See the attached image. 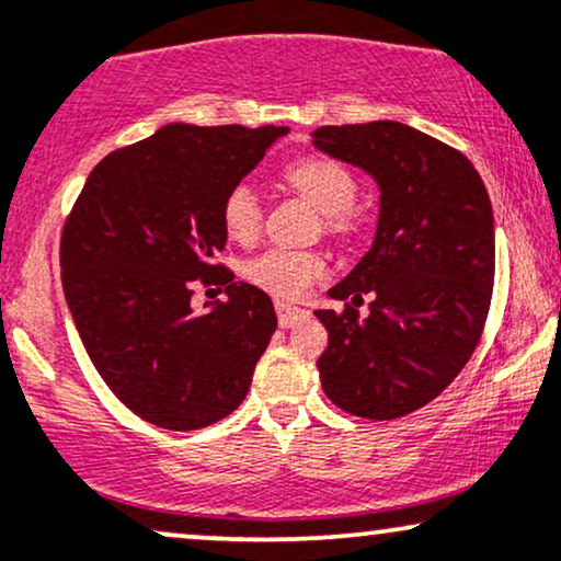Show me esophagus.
I'll return each mask as SVG.
<instances>
[{
	"mask_svg": "<svg viewBox=\"0 0 561 561\" xmlns=\"http://www.w3.org/2000/svg\"><path fill=\"white\" fill-rule=\"evenodd\" d=\"M276 319H279V327L282 329H289L295 327L300 319H306V310L298 308V306H289V302H276Z\"/></svg>",
	"mask_w": 561,
	"mask_h": 561,
	"instance_id": "obj_1",
	"label": "esophagus"
}]
</instances>
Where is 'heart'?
<instances>
[{
	"mask_svg": "<svg viewBox=\"0 0 561 561\" xmlns=\"http://www.w3.org/2000/svg\"><path fill=\"white\" fill-rule=\"evenodd\" d=\"M285 182L321 208L323 229L332 238L350 240L360 232L363 216L355 208L360 180L345 161L334 157H306L285 167ZM221 225L234 242L251 245L263 227V201L248 180L234 182L221 198ZM327 274V259L319 251L268 248L245 263V279L276 298H300L316 279Z\"/></svg>",
	"mask_w": 561,
	"mask_h": 561,
	"instance_id": "heart-1",
	"label": "heart"
}]
</instances>
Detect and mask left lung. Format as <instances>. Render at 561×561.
Masks as SVG:
<instances>
[{"mask_svg":"<svg viewBox=\"0 0 561 561\" xmlns=\"http://www.w3.org/2000/svg\"><path fill=\"white\" fill-rule=\"evenodd\" d=\"M313 144L381 187L374 245L332 289L353 302L316 310L329 332L321 387L350 415L394 421L442 394L481 342L496 266L489 193L465 153L391 119L319 127Z\"/></svg>","mask_w":561,"mask_h":561,"instance_id":"8db88e82","label":"left lung"}]
</instances>
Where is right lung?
<instances>
[{
  "mask_svg": "<svg viewBox=\"0 0 561 561\" xmlns=\"http://www.w3.org/2000/svg\"><path fill=\"white\" fill-rule=\"evenodd\" d=\"M285 127L164 125L106 153L59 240L72 321L99 376L135 415L170 431L232 413L276 329L272 298L216 261L221 198ZM198 286L228 300L195 314Z\"/></svg>",
  "mask_w": 561,
  "mask_h": 561,
  "instance_id": "1",
  "label": "right lung"
}]
</instances>
